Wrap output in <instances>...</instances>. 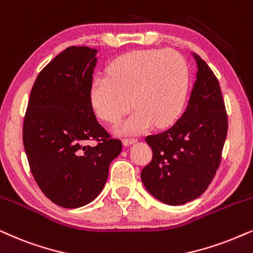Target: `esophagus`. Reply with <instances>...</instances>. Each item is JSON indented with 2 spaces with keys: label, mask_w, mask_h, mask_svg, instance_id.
Instances as JSON below:
<instances>
[{
  "label": "esophagus",
  "mask_w": 253,
  "mask_h": 253,
  "mask_svg": "<svg viewBox=\"0 0 253 253\" xmlns=\"http://www.w3.org/2000/svg\"><path fill=\"white\" fill-rule=\"evenodd\" d=\"M136 142H137L136 138H124L123 139V144L126 146H130L131 144H133V143H136Z\"/></svg>",
  "instance_id": "34e87169"
}]
</instances>
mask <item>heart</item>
<instances>
[{
	"instance_id": "b5f03b06",
	"label": "heart",
	"mask_w": 253,
	"mask_h": 253,
	"mask_svg": "<svg viewBox=\"0 0 253 253\" xmlns=\"http://www.w3.org/2000/svg\"><path fill=\"white\" fill-rule=\"evenodd\" d=\"M189 84L187 62L170 50L134 51L116 58L107 75H98L90 87V102L101 119L115 124L133 114L120 132L138 133L166 126L181 113ZM133 103L131 104L130 102Z\"/></svg>"
}]
</instances>
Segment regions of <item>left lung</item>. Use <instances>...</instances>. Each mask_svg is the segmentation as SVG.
Returning a JSON list of instances; mask_svg holds the SVG:
<instances>
[{
    "instance_id": "obj_1",
    "label": "left lung",
    "mask_w": 253,
    "mask_h": 253,
    "mask_svg": "<svg viewBox=\"0 0 253 253\" xmlns=\"http://www.w3.org/2000/svg\"><path fill=\"white\" fill-rule=\"evenodd\" d=\"M196 81L182 116L169 129L145 142L152 160L140 178L151 195L169 206L198 199L214 179L228 132L221 87L211 67L198 54Z\"/></svg>"
}]
</instances>
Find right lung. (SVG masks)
<instances>
[{"mask_svg": "<svg viewBox=\"0 0 253 253\" xmlns=\"http://www.w3.org/2000/svg\"><path fill=\"white\" fill-rule=\"evenodd\" d=\"M96 53L71 46L52 59L36 79L25 111L23 144L31 173L45 196L64 208L93 201L122 151L90 102ZM88 140L97 144L88 146Z\"/></svg>", "mask_w": 253, "mask_h": 253, "instance_id": "add662e5", "label": "right lung"}]
</instances>
